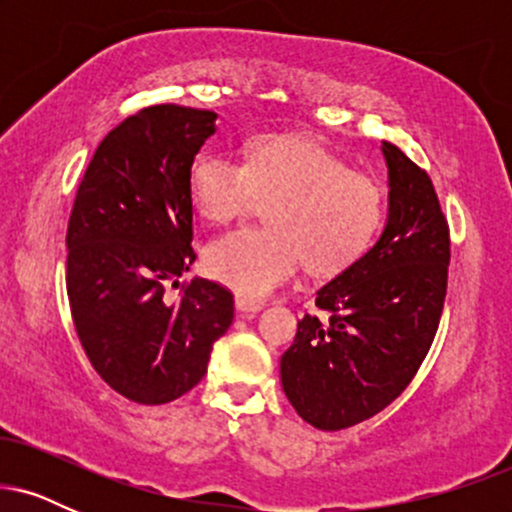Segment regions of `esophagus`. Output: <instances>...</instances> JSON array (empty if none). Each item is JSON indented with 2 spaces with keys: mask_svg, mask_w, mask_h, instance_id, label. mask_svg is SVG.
Returning a JSON list of instances; mask_svg holds the SVG:
<instances>
[{
  "mask_svg": "<svg viewBox=\"0 0 512 512\" xmlns=\"http://www.w3.org/2000/svg\"><path fill=\"white\" fill-rule=\"evenodd\" d=\"M236 310L243 317H252V315L260 313L262 303L260 301H250V298H245V296H236Z\"/></svg>",
  "mask_w": 512,
  "mask_h": 512,
  "instance_id": "1",
  "label": "esophagus"
}]
</instances>
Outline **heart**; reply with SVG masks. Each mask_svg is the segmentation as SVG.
I'll return each mask as SVG.
<instances>
[{
	"label": "heart",
	"instance_id": "1",
	"mask_svg": "<svg viewBox=\"0 0 512 512\" xmlns=\"http://www.w3.org/2000/svg\"><path fill=\"white\" fill-rule=\"evenodd\" d=\"M190 195L209 223H228L267 204V226L211 240L204 269L245 298H264L303 260L334 274L370 248L385 214L383 187L325 146L298 137H262L240 163L202 151L190 166Z\"/></svg>",
	"mask_w": 512,
	"mask_h": 512
}]
</instances>
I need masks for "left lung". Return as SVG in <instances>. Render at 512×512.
I'll return each mask as SVG.
<instances>
[{"instance_id":"obj_1","label":"left lung","mask_w":512,"mask_h":512,"mask_svg":"<svg viewBox=\"0 0 512 512\" xmlns=\"http://www.w3.org/2000/svg\"><path fill=\"white\" fill-rule=\"evenodd\" d=\"M387 216L366 255L317 291L330 320L305 315L281 356V387L303 421L342 431L395 402L419 370L443 313L450 236L433 182L380 142Z\"/></svg>"}]
</instances>
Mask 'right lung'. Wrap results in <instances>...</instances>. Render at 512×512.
<instances>
[{
  "instance_id": "1",
  "label": "right lung",
  "mask_w": 512,
  "mask_h": 512,
  "mask_svg": "<svg viewBox=\"0 0 512 512\" xmlns=\"http://www.w3.org/2000/svg\"><path fill=\"white\" fill-rule=\"evenodd\" d=\"M216 113L151 105L120 122L88 163L67 228V296L96 373L137 404H166L207 373L233 322V296L190 272V166Z\"/></svg>"
}]
</instances>
